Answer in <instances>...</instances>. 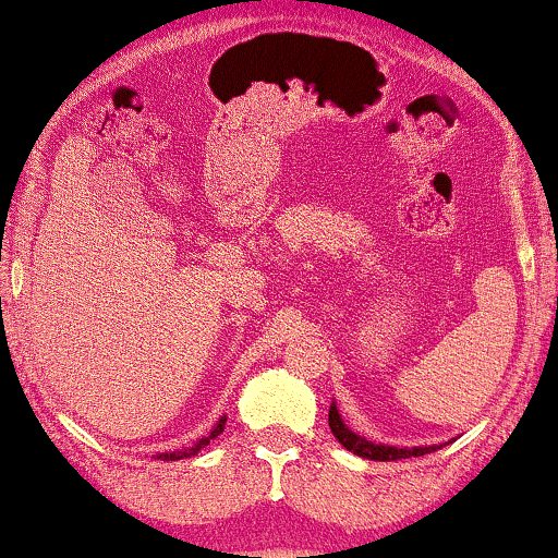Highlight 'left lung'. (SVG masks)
I'll return each instance as SVG.
<instances>
[{"label": "left lung", "mask_w": 558, "mask_h": 558, "mask_svg": "<svg viewBox=\"0 0 558 558\" xmlns=\"http://www.w3.org/2000/svg\"><path fill=\"white\" fill-rule=\"evenodd\" d=\"M328 423H330V430L332 436L338 438V444H343L349 451H353L356 456H364V459H372V461H400V459H410V456H423V453H430L436 451V446H425V448H397V446H381V444H372V440L356 436V433L349 430L341 421V415H338V408L336 404H330V412H328Z\"/></svg>", "instance_id": "1"}]
</instances>
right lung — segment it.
<instances>
[{
	"label": "right lung",
	"instance_id": "1",
	"mask_svg": "<svg viewBox=\"0 0 558 558\" xmlns=\"http://www.w3.org/2000/svg\"><path fill=\"white\" fill-rule=\"evenodd\" d=\"M222 428H226V417H220V423L215 425L213 433H209V436H205V438H199L192 448H179V451H171V453H158V459H161V461H179V459H190V456H197L202 448L209 444V440L220 436Z\"/></svg>",
	"mask_w": 558,
	"mask_h": 558
}]
</instances>
